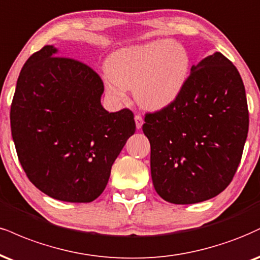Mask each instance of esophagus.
I'll list each match as a JSON object with an SVG mask.
<instances>
[{"mask_svg": "<svg viewBox=\"0 0 260 260\" xmlns=\"http://www.w3.org/2000/svg\"><path fill=\"white\" fill-rule=\"evenodd\" d=\"M134 120H136L137 129H140V128H142V126H143V123H144L143 117L140 116V115H136V116H134Z\"/></svg>", "mask_w": 260, "mask_h": 260, "instance_id": "esophagus-1", "label": "esophagus"}]
</instances>
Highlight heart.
I'll return each mask as SVG.
<instances>
[{
    "mask_svg": "<svg viewBox=\"0 0 260 260\" xmlns=\"http://www.w3.org/2000/svg\"><path fill=\"white\" fill-rule=\"evenodd\" d=\"M191 58L179 42L157 40L118 49L106 62L108 89L115 98L133 88L140 105L161 110L173 104L189 80Z\"/></svg>",
    "mask_w": 260,
    "mask_h": 260,
    "instance_id": "b5f03b06",
    "label": "heart"
}]
</instances>
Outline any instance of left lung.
I'll return each mask as SVG.
<instances>
[{"label": "left lung", "mask_w": 260, "mask_h": 260, "mask_svg": "<svg viewBox=\"0 0 260 260\" xmlns=\"http://www.w3.org/2000/svg\"><path fill=\"white\" fill-rule=\"evenodd\" d=\"M144 120L152 183L165 201L191 205L226 189L249 123L245 86L229 59L215 52L192 65L179 98Z\"/></svg>", "instance_id": "obj_1"}]
</instances>
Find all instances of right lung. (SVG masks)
Returning a JSON list of instances; mask_svg holds the SVG:
<instances>
[{
	"label": "right lung",
	"mask_w": 260,
	"mask_h": 260,
	"mask_svg": "<svg viewBox=\"0 0 260 260\" xmlns=\"http://www.w3.org/2000/svg\"><path fill=\"white\" fill-rule=\"evenodd\" d=\"M45 46L21 69L11 105L18 158L31 183L55 200L92 202L136 132L129 109L109 112L99 75Z\"/></svg>",
	"instance_id": "obj_1"
}]
</instances>
